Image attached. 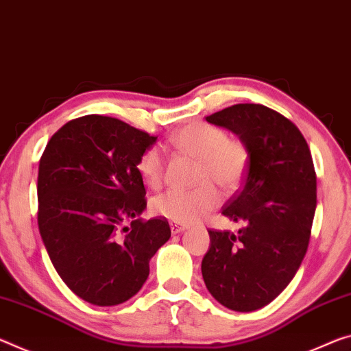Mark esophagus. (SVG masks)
<instances>
[{"label":"esophagus","instance_id":"obj_1","mask_svg":"<svg viewBox=\"0 0 351 351\" xmlns=\"http://www.w3.org/2000/svg\"><path fill=\"white\" fill-rule=\"evenodd\" d=\"M186 225H181V223H176V221H171L170 223V230H171V234H178V232L184 231L186 230Z\"/></svg>","mask_w":351,"mask_h":351}]
</instances>
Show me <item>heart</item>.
<instances>
[{
	"label": "heart",
	"mask_w": 351,
	"mask_h": 351,
	"mask_svg": "<svg viewBox=\"0 0 351 351\" xmlns=\"http://www.w3.org/2000/svg\"><path fill=\"white\" fill-rule=\"evenodd\" d=\"M178 152L198 160L197 182L193 189H170L153 199L156 214L176 223H195L220 204V186L234 192L242 184L250 165V148L242 138L228 137L220 126L197 121L170 138ZM137 170L143 181L159 187L164 181L165 158L162 148L149 147L137 160Z\"/></svg>",
	"instance_id": "1"
}]
</instances>
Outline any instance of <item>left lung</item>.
I'll list each match as a JSON object with an SVG mask.
<instances>
[{"label":"left lung","instance_id":"1","mask_svg":"<svg viewBox=\"0 0 351 351\" xmlns=\"http://www.w3.org/2000/svg\"><path fill=\"white\" fill-rule=\"evenodd\" d=\"M206 120L247 143L250 165L223 206V215L243 228L237 234L209 230L203 280L217 302L250 313L285 291L308 250L317 204L313 158L298 128L267 106L234 104Z\"/></svg>","mask_w":351,"mask_h":351}]
</instances>
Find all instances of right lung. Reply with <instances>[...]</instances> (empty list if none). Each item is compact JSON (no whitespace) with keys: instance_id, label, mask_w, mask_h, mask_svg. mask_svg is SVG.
<instances>
[{"instance_id":"1","label":"right lung","mask_w":351,"mask_h":351,"mask_svg":"<svg viewBox=\"0 0 351 351\" xmlns=\"http://www.w3.org/2000/svg\"><path fill=\"white\" fill-rule=\"evenodd\" d=\"M158 136L114 117L70 120L38 164L37 223L56 271L71 292L114 306L141 291L149 259L170 239L165 217L138 219L147 206L137 160ZM134 218L130 227L123 221Z\"/></svg>"}]
</instances>
